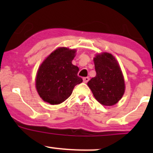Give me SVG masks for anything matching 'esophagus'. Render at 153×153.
<instances>
[{
    "label": "esophagus",
    "instance_id": "obj_1",
    "mask_svg": "<svg viewBox=\"0 0 153 153\" xmlns=\"http://www.w3.org/2000/svg\"><path fill=\"white\" fill-rule=\"evenodd\" d=\"M83 81H84V83H87L89 81V77H85V78H83Z\"/></svg>",
    "mask_w": 153,
    "mask_h": 153
}]
</instances>
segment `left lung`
<instances>
[{
  "mask_svg": "<svg viewBox=\"0 0 153 153\" xmlns=\"http://www.w3.org/2000/svg\"><path fill=\"white\" fill-rule=\"evenodd\" d=\"M94 63L96 75L89 81L87 85L100 104L114 105L122 98L125 89L119 65L115 58L107 52L97 55Z\"/></svg>",
  "mask_w": 153,
  "mask_h": 153,
  "instance_id": "1",
  "label": "left lung"
}]
</instances>
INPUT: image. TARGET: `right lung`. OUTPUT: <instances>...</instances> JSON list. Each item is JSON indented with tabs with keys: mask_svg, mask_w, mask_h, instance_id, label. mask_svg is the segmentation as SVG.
Here are the masks:
<instances>
[{
	"mask_svg": "<svg viewBox=\"0 0 153 153\" xmlns=\"http://www.w3.org/2000/svg\"><path fill=\"white\" fill-rule=\"evenodd\" d=\"M75 50L61 47L44 60L38 69L36 89L40 97L50 104H61L72 94L75 86L83 81L79 69L72 64Z\"/></svg>",
	"mask_w": 153,
	"mask_h": 153,
	"instance_id": "obj_1",
	"label": "right lung"
}]
</instances>
